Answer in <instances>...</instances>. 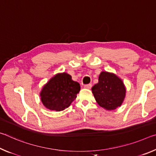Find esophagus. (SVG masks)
Segmentation results:
<instances>
[{"label": "esophagus", "mask_w": 156, "mask_h": 156, "mask_svg": "<svg viewBox=\"0 0 156 156\" xmlns=\"http://www.w3.org/2000/svg\"><path fill=\"white\" fill-rule=\"evenodd\" d=\"M84 87L85 89H90L91 88V84H85V85L84 86Z\"/></svg>", "instance_id": "esophagus-1"}]
</instances>
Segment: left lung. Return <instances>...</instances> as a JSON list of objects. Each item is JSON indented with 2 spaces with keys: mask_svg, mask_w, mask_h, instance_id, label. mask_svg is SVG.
Returning a JSON list of instances; mask_svg holds the SVG:
<instances>
[{
  "mask_svg": "<svg viewBox=\"0 0 156 156\" xmlns=\"http://www.w3.org/2000/svg\"><path fill=\"white\" fill-rule=\"evenodd\" d=\"M91 91L99 106L107 111L115 110L122 105L126 96V87L122 79L113 73L101 72L98 83Z\"/></svg>",
  "mask_w": 156,
  "mask_h": 156,
  "instance_id": "8db88e82",
  "label": "left lung"
}]
</instances>
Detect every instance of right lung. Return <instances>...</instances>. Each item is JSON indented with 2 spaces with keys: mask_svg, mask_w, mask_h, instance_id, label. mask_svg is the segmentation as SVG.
<instances>
[{
  "mask_svg": "<svg viewBox=\"0 0 156 156\" xmlns=\"http://www.w3.org/2000/svg\"><path fill=\"white\" fill-rule=\"evenodd\" d=\"M80 90V84L69 73H58L43 87L40 97L47 109L61 112L70 106Z\"/></svg>",
  "mask_w": 156,
  "mask_h": 156,
  "instance_id": "obj_1",
  "label": "right lung"
}]
</instances>
